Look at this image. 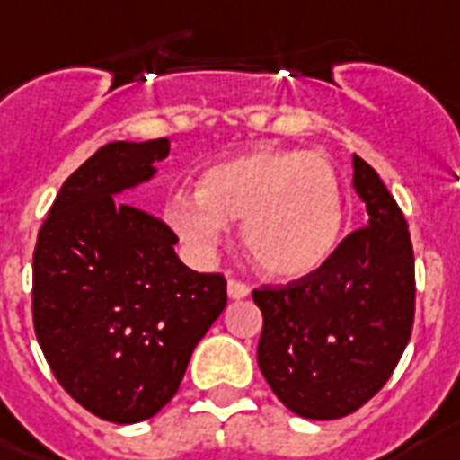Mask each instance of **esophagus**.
<instances>
[{
	"instance_id": "34e87169",
	"label": "esophagus",
	"mask_w": 460,
	"mask_h": 460,
	"mask_svg": "<svg viewBox=\"0 0 460 460\" xmlns=\"http://www.w3.org/2000/svg\"><path fill=\"white\" fill-rule=\"evenodd\" d=\"M227 295H230V300H242V297H247L249 295V286L247 283H242V280L230 279L227 280Z\"/></svg>"
}]
</instances>
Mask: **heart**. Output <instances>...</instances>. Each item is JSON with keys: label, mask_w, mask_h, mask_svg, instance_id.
<instances>
[{"label": "heart", "mask_w": 460, "mask_h": 460, "mask_svg": "<svg viewBox=\"0 0 460 460\" xmlns=\"http://www.w3.org/2000/svg\"><path fill=\"white\" fill-rule=\"evenodd\" d=\"M167 223L191 249L208 254L223 223L240 226L242 249L270 279L293 280L322 269L343 226L336 170L322 155L256 148L199 174L197 199L174 197Z\"/></svg>", "instance_id": "heart-1"}]
</instances>
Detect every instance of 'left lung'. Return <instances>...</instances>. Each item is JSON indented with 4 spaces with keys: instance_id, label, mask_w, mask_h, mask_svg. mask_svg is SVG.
<instances>
[{
    "instance_id": "obj_1",
    "label": "left lung",
    "mask_w": 460,
    "mask_h": 460,
    "mask_svg": "<svg viewBox=\"0 0 460 460\" xmlns=\"http://www.w3.org/2000/svg\"><path fill=\"white\" fill-rule=\"evenodd\" d=\"M352 187L367 227L350 233L322 269L256 288L263 314L256 362L280 403L307 420H338L375 396L411 341L415 259L396 199L352 155Z\"/></svg>"
}]
</instances>
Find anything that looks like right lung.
<instances>
[{
	"label": "right lung",
	"instance_id": "add662e5",
	"mask_svg": "<svg viewBox=\"0 0 460 460\" xmlns=\"http://www.w3.org/2000/svg\"><path fill=\"white\" fill-rule=\"evenodd\" d=\"M170 141H112L64 181L33 254V323L52 375L98 418L134 425L177 394L226 309V279L174 254L177 234L119 194L155 174Z\"/></svg>",
	"mask_w": 460,
	"mask_h": 460
}]
</instances>
